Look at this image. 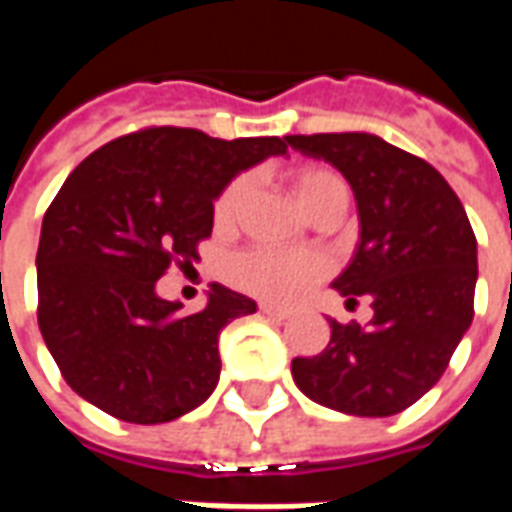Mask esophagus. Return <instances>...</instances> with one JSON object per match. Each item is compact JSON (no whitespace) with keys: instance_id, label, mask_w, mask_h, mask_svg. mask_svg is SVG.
<instances>
[{"instance_id":"esophagus-1","label":"esophagus","mask_w":512,"mask_h":512,"mask_svg":"<svg viewBox=\"0 0 512 512\" xmlns=\"http://www.w3.org/2000/svg\"><path fill=\"white\" fill-rule=\"evenodd\" d=\"M260 312H263V315H268V318H277V321H288V318H290L288 310H282V307H274V304H266V301L260 304Z\"/></svg>"}]
</instances>
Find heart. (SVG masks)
<instances>
[{
  "label": "heart",
  "mask_w": 512,
  "mask_h": 512,
  "mask_svg": "<svg viewBox=\"0 0 512 512\" xmlns=\"http://www.w3.org/2000/svg\"><path fill=\"white\" fill-rule=\"evenodd\" d=\"M290 186L299 197L301 208L318 219L329 211L348 208V183L340 172L329 167H301L290 175ZM252 191L249 175H235L213 202V224L219 230H230L244 211ZM329 257L321 252H285V249H246L227 263V277L252 296H260L277 304H290L301 299L310 288L329 277Z\"/></svg>",
  "instance_id": "heart-1"
}]
</instances>
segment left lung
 Wrapping results in <instances>:
<instances>
[{
	"instance_id": "1",
	"label": "left lung",
	"mask_w": 512,
	"mask_h": 512,
	"mask_svg": "<svg viewBox=\"0 0 512 512\" xmlns=\"http://www.w3.org/2000/svg\"><path fill=\"white\" fill-rule=\"evenodd\" d=\"M351 183L359 246L334 288L370 299L373 321L337 323L312 359H293L304 395L354 417H392L436 384L474 318L477 238L458 194L425 158L373 134H296Z\"/></svg>"
}]
</instances>
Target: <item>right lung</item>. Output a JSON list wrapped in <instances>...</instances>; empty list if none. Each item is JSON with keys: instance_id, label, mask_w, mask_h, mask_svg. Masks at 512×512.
I'll list each match as a JSON object with an SVG mask.
<instances>
[{"instance_id": "obj_1", "label": "right lung", "mask_w": 512, "mask_h": 512, "mask_svg": "<svg viewBox=\"0 0 512 512\" xmlns=\"http://www.w3.org/2000/svg\"><path fill=\"white\" fill-rule=\"evenodd\" d=\"M288 150L279 136L213 139L150 126L84 158L43 216L38 326L62 378L106 414L158 425L208 400L219 334L257 304L211 285L205 310L156 296L169 266L189 268L230 180Z\"/></svg>"}]
</instances>
